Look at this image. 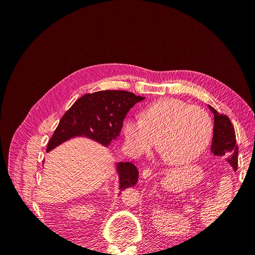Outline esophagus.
Listing matches in <instances>:
<instances>
[{
    "label": "esophagus",
    "mask_w": 255,
    "mask_h": 255,
    "mask_svg": "<svg viewBox=\"0 0 255 255\" xmlns=\"http://www.w3.org/2000/svg\"><path fill=\"white\" fill-rule=\"evenodd\" d=\"M151 170H150V169H148V168H146V169H143V170H142V172H141V176L143 177V179H148V177H150L151 176Z\"/></svg>",
    "instance_id": "1"
}]
</instances>
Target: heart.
Here are the masks:
<instances>
[{"instance_id": "b5f03b06", "label": "heart", "mask_w": 255, "mask_h": 255, "mask_svg": "<svg viewBox=\"0 0 255 255\" xmlns=\"http://www.w3.org/2000/svg\"><path fill=\"white\" fill-rule=\"evenodd\" d=\"M213 120L205 110L175 98L158 100L145 107L142 118L128 117L123 134L129 152L140 156L157 139L158 151L171 165L187 164L210 143Z\"/></svg>"}]
</instances>
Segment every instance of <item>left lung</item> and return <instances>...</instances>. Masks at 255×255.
<instances>
[{
    "label": "left lung",
    "instance_id": "left-lung-1",
    "mask_svg": "<svg viewBox=\"0 0 255 255\" xmlns=\"http://www.w3.org/2000/svg\"><path fill=\"white\" fill-rule=\"evenodd\" d=\"M214 115V132L211 152L216 156L226 157L228 163L236 172L238 167V146L236 144L235 129L226 115L219 114L208 105Z\"/></svg>",
    "mask_w": 255,
    "mask_h": 255
}]
</instances>
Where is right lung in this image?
Returning a JSON list of instances; mask_svg holds the SVG:
<instances>
[{
    "mask_svg": "<svg viewBox=\"0 0 255 255\" xmlns=\"http://www.w3.org/2000/svg\"><path fill=\"white\" fill-rule=\"evenodd\" d=\"M143 99L125 90H102L83 96L60 119L47 152L74 137H86L109 146L119 137L128 111ZM116 171L120 191L136 185L139 172L133 163L119 161Z\"/></svg>",
    "mask_w": 255,
    "mask_h": 255,
    "instance_id": "obj_1",
    "label": "right lung"
}]
</instances>
